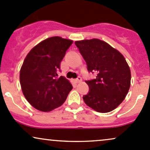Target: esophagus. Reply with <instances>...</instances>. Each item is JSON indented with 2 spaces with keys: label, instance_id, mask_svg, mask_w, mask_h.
Segmentation results:
<instances>
[{
  "label": "esophagus",
  "instance_id": "1",
  "mask_svg": "<svg viewBox=\"0 0 150 150\" xmlns=\"http://www.w3.org/2000/svg\"><path fill=\"white\" fill-rule=\"evenodd\" d=\"M75 82H76V83H79V82H82V78H81L80 77H78L77 79H75Z\"/></svg>",
  "mask_w": 150,
  "mask_h": 150
}]
</instances>
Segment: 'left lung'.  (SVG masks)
Listing matches in <instances>:
<instances>
[{
  "label": "left lung",
  "mask_w": 150,
  "mask_h": 150,
  "mask_svg": "<svg viewBox=\"0 0 150 150\" xmlns=\"http://www.w3.org/2000/svg\"><path fill=\"white\" fill-rule=\"evenodd\" d=\"M75 45L89 72L97 76L85 81L89 92L83 97L87 106L99 113L113 111L125 99L130 87V67L118 50L99 39L76 41Z\"/></svg>",
  "instance_id": "1"
}]
</instances>
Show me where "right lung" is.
Listing matches in <instances>:
<instances>
[{
    "label": "right lung",
    "instance_id": "obj_1",
    "mask_svg": "<svg viewBox=\"0 0 150 150\" xmlns=\"http://www.w3.org/2000/svg\"><path fill=\"white\" fill-rule=\"evenodd\" d=\"M73 42L61 37L48 38L32 48L24 60L20 85L26 99L36 109L49 112L59 107L73 89L70 81L57 73Z\"/></svg>",
    "mask_w": 150,
    "mask_h": 150
}]
</instances>
